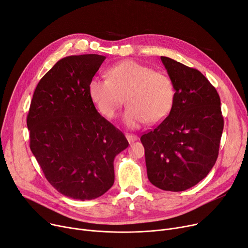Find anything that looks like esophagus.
Wrapping results in <instances>:
<instances>
[{
  "instance_id": "1",
  "label": "esophagus",
  "mask_w": 248,
  "mask_h": 248,
  "mask_svg": "<svg viewBox=\"0 0 248 248\" xmlns=\"http://www.w3.org/2000/svg\"><path fill=\"white\" fill-rule=\"evenodd\" d=\"M126 138L129 143H133L138 139L137 135H134V134H126Z\"/></svg>"
}]
</instances>
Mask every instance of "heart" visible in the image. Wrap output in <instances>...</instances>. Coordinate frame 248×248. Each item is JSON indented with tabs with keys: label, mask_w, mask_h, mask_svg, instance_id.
Segmentation results:
<instances>
[{
	"label": "heart",
	"mask_w": 248,
	"mask_h": 248,
	"mask_svg": "<svg viewBox=\"0 0 248 248\" xmlns=\"http://www.w3.org/2000/svg\"><path fill=\"white\" fill-rule=\"evenodd\" d=\"M88 94L108 119L115 117L125 96L128 106L123 122L129 128H138L147 121L157 124L167 117L175 101V87L165 73L125 60L109 68L108 78H91Z\"/></svg>",
	"instance_id": "b5f03b06"
}]
</instances>
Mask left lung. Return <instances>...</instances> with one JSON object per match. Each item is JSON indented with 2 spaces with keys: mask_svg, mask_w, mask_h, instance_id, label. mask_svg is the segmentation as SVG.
Listing matches in <instances>:
<instances>
[{
  "mask_svg": "<svg viewBox=\"0 0 248 248\" xmlns=\"http://www.w3.org/2000/svg\"><path fill=\"white\" fill-rule=\"evenodd\" d=\"M175 87L167 117L141 136L149 181L166 191H184L207 176L223 131L220 98L205 76L161 57Z\"/></svg>",
  "mask_w": 248,
  "mask_h": 248,
  "instance_id": "left-lung-1",
  "label": "left lung"
}]
</instances>
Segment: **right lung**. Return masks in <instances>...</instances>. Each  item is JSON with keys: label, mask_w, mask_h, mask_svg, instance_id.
<instances>
[{"label": "right lung", "mask_w": 248, "mask_h": 248, "mask_svg": "<svg viewBox=\"0 0 248 248\" xmlns=\"http://www.w3.org/2000/svg\"><path fill=\"white\" fill-rule=\"evenodd\" d=\"M105 59L88 54L58 61L38 83L27 117L30 148L45 177L58 192L82 201L112 187L114 159L129 145L88 94Z\"/></svg>", "instance_id": "right-lung-1"}]
</instances>
